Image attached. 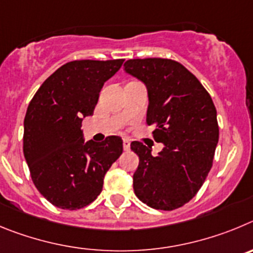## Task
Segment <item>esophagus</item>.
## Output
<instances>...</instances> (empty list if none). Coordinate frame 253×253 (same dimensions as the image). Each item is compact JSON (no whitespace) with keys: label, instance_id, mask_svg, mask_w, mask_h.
I'll use <instances>...</instances> for the list:
<instances>
[{"label":"esophagus","instance_id":"34e87169","mask_svg":"<svg viewBox=\"0 0 253 253\" xmlns=\"http://www.w3.org/2000/svg\"><path fill=\"white\" fill-rule=\"evenodd\" d=\"M129 146H131V142H129L127 138H125V140H124V150H125V151H128Z\"/></svg>","mask_w":253,"mask_h":253}]
</instances>
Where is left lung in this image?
<instances>
[{"label": "left lung", "instance_id": "left-lung-1", "mask_svg": "<svg viewBox=\"0 0 253 253\" xmlns=\"http://www.w3.org/2000/svg\"><path fill=\"white\" fill-rule=\"evenodd\" d=\"M125 72L145 84L146 122L155 125V141L164 143L158 156L133 141L140 159L133 190L154 209L172 211L192 199L211 168L219 138L217 110L197 77L170 59H131Z\"/></svg>", "mask_w": 253, "mask_h": 253}]
</instances>
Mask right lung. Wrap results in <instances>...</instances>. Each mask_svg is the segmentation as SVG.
<instances>
[{
	"mask_svg": "<svg viewBox=\"0 0 253 253\" xmlns=\"http://www.w3.org/2000/svg\"><path fill=\"white\" fill-rule=\"evenodd\" d=\"M74 60L51 74L35 93L24 121V156L36 189L61 209H81L103 188L106 172L121 156L124 142L84 141L82 121L93 116L103 84L124 64Z\"/></svg>",
	"mask_w": 253,
	"mask_h": 253,
	"instance_id": "1",
	"label": "right lung"
}]
</instances>
